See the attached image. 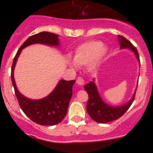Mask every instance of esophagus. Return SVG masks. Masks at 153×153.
Segmentation results:
<instances>
[{"label": "esophagus", "instance_id": "obj_1", "mask_svg": "<svg viewBox=\"0 0 153 153\" xmlns=\"http://www.w3.org/2000/svg\"><path fill=\"white\" fill-rule=\"evenodd\" d=\"M76 82H77V84H78V85H80V86H82V85H83L84 83H85V80H84V79L82 78V77H78V78H77Z\"/></svg>", "mask_w": 153, "mask_h": 153}]
</instances>
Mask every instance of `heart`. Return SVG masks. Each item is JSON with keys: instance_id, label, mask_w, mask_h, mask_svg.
<instances>
[{"instance_id": "1", "label": "heart", "mask_w": 153, "mask_h": 153, "mask_svg": "<svg viewBox=\"0 0 153 153\" xmlns=\"http://www.w3.org/2000/svg\"><path fill=\"white\" fill-rule=\"evenodd\" d=\"M108 47L97 40H91L80 45L73 55V62L70 63L71 68L76 69L77 66L82 67L88 64L90 71H96L106 57Z\"/></svg>"}]
</instances>
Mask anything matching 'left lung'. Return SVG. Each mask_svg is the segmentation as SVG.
I'll list each match as a JSON object with an SVG mask.
<instances>
[{
  "label": "left lung",
  "instance_id": "obj_1",
  "mask_svg": "<svg viewBox=\"0 0 153 153\" xmlns=\"http://www.w3.org/2000/svg\"><path fill=\"white\" fill-rule=\"evenodd\" d=\"M120 49H129L134 52L137 60L140 62V57L137 50L133 46L129 40L122 36H118ZM84 89L88 94V101L87 103V111L91 118L95 122L99 123H107L118 119L124 114L128 108L134 101L135 92L131 99L124 105L118 106H112L105 103L100 96L95 80L91 81L84 86Z\"/></svg>",
  "mask_w": 153,
  "mask_h": 153
}]
</instances>
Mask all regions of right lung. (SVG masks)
<instances>
[{
  "label": "right lung",
  "instance_id": "add662e5",
  "mask_svg": "<svg viewBox=\"0 0 153 153\" xmlns=\"http://www.w3.org/2000/svg\"><path fill=\"white\" fill-rule=\"evenodd\" d=\"M58 36V34L48 31H42L30 36L19 48L12 64L11 80L19 106L24 114L31 121L42 126H53L59 124L63 120L73 96V86L75 80L67 81L60 80L55 88L48 96L43 99L34 100L26 98L19 92L16 85L13 71L17 59L23 49L34 44H42L51 47H59Z\"/></svg>",
  "mask_w": 153,
  "mask_h": 153
}]
</instances>
